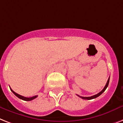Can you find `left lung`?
<instances>
[{
    "label": "left lung",
    "instance_id": "1",
    "mask_svg": "<svg viewBox=\"0 0 123 123\" xmlns=\"http://www.w3.org/2000/svg\"><path fill=\"white\" fill-rule=\"evenodd\" d=\"M109 79H110V76H109V78L108 80H107V81L106 85H105V87L104 88V89L102 90L101 92H100L98 93H97V94L95 95H93V96H91V97H81V96H80V95H77L84 100H91V99H93V98H95L98 97L100 96V95H101L102 93H103L104 92L105 90H106L107 88V86H108V85H109Z\"/></svg>",
    "mask_w": 123,
    "mask_h": 123
}]
</instances>
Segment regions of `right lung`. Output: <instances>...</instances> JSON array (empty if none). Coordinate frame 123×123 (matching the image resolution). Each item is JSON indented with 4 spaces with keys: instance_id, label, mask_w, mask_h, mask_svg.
I'll return each instance as SVG.
<instances>
[{
    "instance_id": "add662e5",
    "label": "right lung",
    "mask_w": 123,
    "mask_h": 123,
    "mask_svg": "<svg viewBox=\"0 0 123 123\" xmlns=\"http://www.w3.org/2000/svg\"><path fill=\"white\" fill-rule=\"evenodd\" d=\"M11 89V90L12 91V92L14 93V94L16 95V97H18L19 98H20V99H22V100H25V101H31V100H32L35 99V98L37 97V95H35V96H33L32 97H23V96H22V95H20L18 94L17 93L14 92V91L12 90L11 89V88H10Z\"/></svg>"
}]
</instances>
